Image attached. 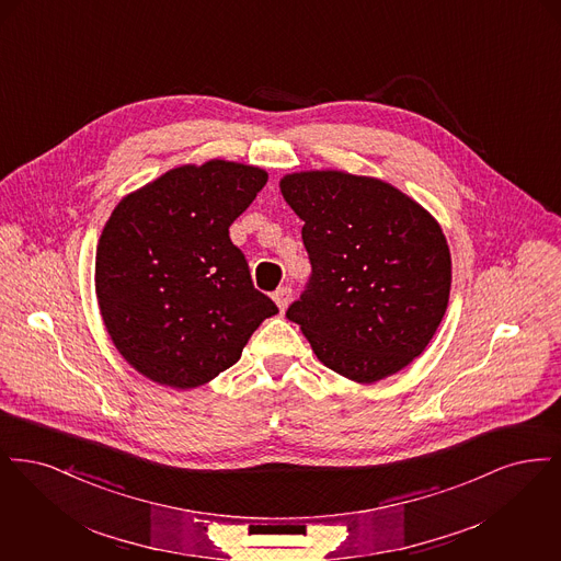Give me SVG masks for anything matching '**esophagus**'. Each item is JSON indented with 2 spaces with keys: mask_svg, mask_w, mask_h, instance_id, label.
I'll return each instance as SVG.
<instances>
[{
  "mask_svg": "<svg viewBox=\"0 0 561 561\" xmlns=\"http://www.w3.org/2000/svg\"><path fill=\"white\" fill-rule=\"evenodd\" d=\"M290 298H293V290H290L288 286L277 288V290L273 293V300H275V305L279 307V311H282V313H284V311H286V307L290 305Z\"/></svg>",
  "mask_w": 561,
  "mask_h": 561,
  "instance_id": "1",
  "label": "esophagus"
}]
</instances>
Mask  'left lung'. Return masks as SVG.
Here are the masks:
<instances>
[{
  "label": "left lung",
  "instance_id": "left-lung-1",
  "mask_svg": "<svg viewBox=\"0 0 561 561\" xmlns=\"http://www.w3.org/2000/svg\"><path fill=\"white\" fill-rule=\"evenodd\" d=\"M279 188L305 222L313 268L286 318L353 382L400 373L448 309L453 259L439 222L400 188L343 170L293 172Z\"/></svg>",
  "mask_w": 561,
  "mask_h": 561
}]
</instances>
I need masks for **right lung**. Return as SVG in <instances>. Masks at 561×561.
<instances>
[{"mask_svg":"<svg viewBox=\"0 0 561 561\" xmlns=\"http://www.w3.org/2000/svg\"><path fill=\"white\" fill-rule=\"evenodd\" d=\"M267 179L238 161L185 163L115 206L94 286L108 336L136 373L183 391L206 385L277 313L229 238Z\"/></svg>","mask_w":561,"mask_h":561,"instance_id":"obj_1","label":"right lung"}]
</instances>
